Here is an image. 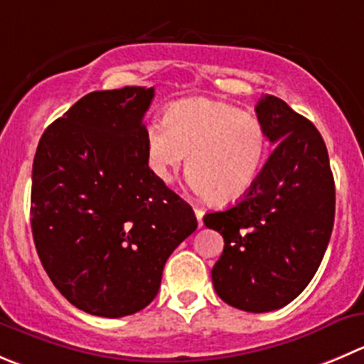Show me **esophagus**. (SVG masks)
Listing matches in <instances>:
<instances>
[{
	"instance_id": "1",
	"label": "esophagus",
	"mask_w": 364,
	"mask_h": 364,
	"mask_svg": "<svg viewBox=\"0 0 364 364\" xmlns=\"http://www.w3.org/2000/svg\"><path fill=\"white\" fill-rule=\"evenodd\" d=\"M195 214H196V220H198V227H202L203 225V209L195 207Z\"/></svg>"
}]
</instances>
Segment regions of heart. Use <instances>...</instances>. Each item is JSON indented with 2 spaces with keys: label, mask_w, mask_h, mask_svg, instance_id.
<instances>
[{
  "label": "heart",
  "mask_w": 364,
  "mask_h": 364,
  "mask_svg": "<svg viewBox=\"0 0 364 364\" xmlns=\"http://www.w3.org/2000/svg\"><path fill=\"white\" fill-rule=\"evenodd\" d=\"M266 132L254 114L234 105L193 98L169 107L164 124L144 134L148 168L164 184L186 162L191 188L214 203L243 198L266 157Z\"/></svg>",
  "instance_id": "heart-1"
}]
</instances>
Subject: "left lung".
<instances>
[{
  "label": "left lung",
  "mask_w": 364,
  "mask_h": 364,
  "mask_svg": "<svg viewBox=\"0 0 364 364\" xmlns=\"http://www.w3.org/2000/svg\"><path fill=\"white\" fill-rule=\"evenodd\" d=\"M277 144L255 184L234 207L203 216L223 236L213 284L228 306L268 313L295 300L316 273L334 225L336 191L323 139L277 96L255 107Z\"/></svg>",
  "instance_id": "left-lung-1"
}]
</instances>
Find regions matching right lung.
Listing matches in <instances>:
<instances>
[{
  "label": "right lung",
  "instance_id": "add662e5",
  "mask_svg": "<svg viewBox=\"0 0 364 364\" xmlns=\"http://www.w3.org/2000/svg\"><path fill=\"white\" fill-rule=\"evenodd\" d=\"M151 100L154 87L91 92L44 130L33 159L37 254L55 288L95 316L144 309L171 252L198 227L148 168Z\"/></svg>",
  "mask_w": 364,
  "mask_h": 364
}]
</instances>
